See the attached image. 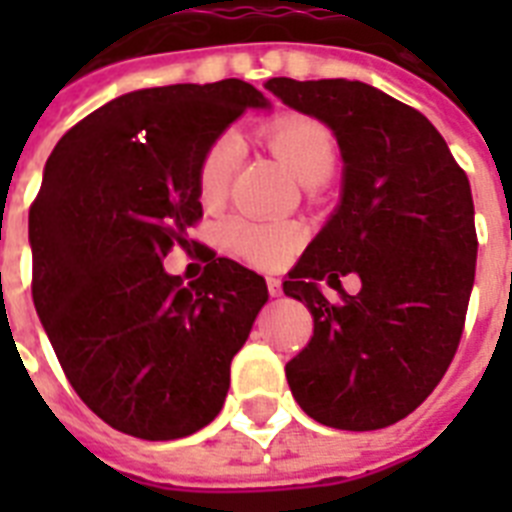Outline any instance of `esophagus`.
<instances>
[{
	"mask_svg": "<svg viewBox=\"0 0 512 512\" xmlns=\"http://www.w3.org/2000/svg\"><path fill=\"white\" fill-rule=\"evenodd\" d=\"M268 292H271V297H279L281 295V281L279 279H268Z\"/></svg>",
	"mask_w": 512,
	"mask_h": 512,
	"instance_id": "34e87169",
	"label": "esophagus"
}]
</instances>
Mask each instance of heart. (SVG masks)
I'll return each mask as SVG.
<instances>
[{
    "mask_svg": "<svg viewBox=\"0 0 512 512\" xmlns=\"http://www.w3.org/2000/svg\"><path fill=\"white\" fill-rule=\"evenodd\" d=\"M263 138L273 154L308 185L324 183L337 164V140L327 124L305 114H284L263 127ZM244 156L239 132L225 130L209 140L196 167V193L201 204L215 207L231 188L233 172ZM231 255L255 268H279L297 249L303 233L287 220H252L231 217L220 228Z\"/></svg>",
    "mask_w": 512,
    "mask_h": 512,
    "instance_id": "b5f03b06",
    "label": "heart"
}]
</instances>
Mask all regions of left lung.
Listing matches in <instances>:
<instances>
[{
  "instance_id": "1",
  "label": "left lung",
  "mask_w": 512,
  "mask_h": 512,
  "mask_svg": "<svg viewBox=\"0 0 512 512\" xmlns=\"http://www.w3.org/2000/svg\"><path fill=\"white\" fill-rule=\"evenodd\" d=\"M265 87L329 124L345 162L340 209L284 281L313 316L289 388L321 425L388 428L433 393L460 345L478 249L468 175L417 108L369 84L276 76ZM348 272L358 296L341 289ZM319 280L341 297L327 301Z\"/></svg>"
}]
</instances>
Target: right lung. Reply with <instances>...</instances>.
<instances>
[{"label": "right lung", "instance_id": "add662e5", "mask_svg": "<svg viewBox=\"0 0 512 512\" xmlns=\"http://www.w3.org/2000/svg\"><path fill=\"white\" fill-rule=\"evenodd\" d=\"M260 106L241 79L127 92L47 159L28 212L36 313L71 388L127 436L172 441L215 420L268 300L263 276L212 249L188 284L162 265L172 247H199L188 231L204 148Z\"/></svg>", "mask_w": 512, "mask_h": 512}]
</instances>
